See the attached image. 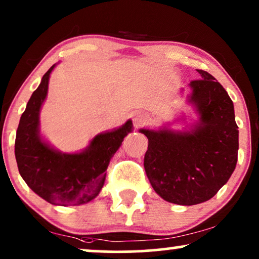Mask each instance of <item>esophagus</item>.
I'll list each match as a JSON object with an SVG mask.
<instances>
[{"label": "esophagus", "instance_id": "esophagus-1", "mask_svg": "<svg viewBox=\"0 0 259 259\" xmlns=\"http://www.w3.org/2000/svg\"><path fill=\"white\" fill-rule=\"evenodd\" d=\"M145 120H146V116H145V114H144V113L137 112L136 114H134L133 121H134V123H136V126H139L140 123H143L144 121H145Z\"/></svg>", "mask_w": 259, "mask_h": 259}]
</instances>
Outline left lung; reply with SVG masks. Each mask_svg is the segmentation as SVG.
Listing matches in <instances>:
<instances>
[{
	"instance_id": "8db88e82",
	"label": "left lung",
	"mask_w": 259,
	"mask_h": 259,
	"mask_svg": "<svg viewBox=\"0 0 259 259\" xmlns=\"http://www.w3.org/2000/svg\"><path fill=\"white\" fill-rule=\"evenodd\" d=\"M190 82L189 105L199 119L182 131L140 128L149 139L144 167L151 186L167 202L193 206L211 199L236 169L239 131L226 90L210 73ZM183 89L181 90V93Z\"/></svg>"
}]
</instances>
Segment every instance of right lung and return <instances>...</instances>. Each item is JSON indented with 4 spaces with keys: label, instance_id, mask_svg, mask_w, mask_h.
I'll return each mask as SVG.
<instances>
[{
    "label": "right lung",
    "instance_id": "obj_1",
    "mask_svg": "<svg viewBox=\"0 0 259 259\" xmlns=\"http://www.w3.org/2000/svg\"><path fill=\"white\" fill-rule=\"evenodd\" d=\"M52 65L27 103L15 138L19 172L36 195L56 206H76L99 195L107 167L123 138L133 131L132 120L121 127L99 133L80 152L64 153L40 134V109L46 100Z\"/></svg>",
    "mask_w": 259,
    "mask_h": 259
}]
</instances>
